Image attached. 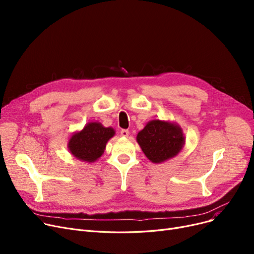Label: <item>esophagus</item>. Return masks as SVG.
I'll use <instances>...</instances> for the list:
<instances>
[{"label":"esophagus","instance_id":"1","mask_svg":"<svg viewBox=\"0 0 254 254\" xmlns=\"http://www.w3.org/2000/svg\"><path fill=\"white\" fill-rule=\"evenodd\" d=\"M129 135V131L127 130V129H122V130H120V136H122V137H127Z\"/></svg>","mask_w":254,"mask_h":254}]
</instances>
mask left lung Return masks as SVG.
I'll list each match as a JSON object with an SVG mask.
<instances>
[{"instance_id": "1", "label": "left lung", "mask_w": 254, "mask_h": 254, "mask_svg": "<svg viewBox=\"0 0 254 254\" xmlns=\"http://www.w3.org/2000/svg\"><path fill=\"white\" fill-rule=\"evenodd\" d=\"M137 142L151 163L162 164L178 155L185 145V135L178 124L153 119L138 132Z\"/></svg>"}]
</instances>
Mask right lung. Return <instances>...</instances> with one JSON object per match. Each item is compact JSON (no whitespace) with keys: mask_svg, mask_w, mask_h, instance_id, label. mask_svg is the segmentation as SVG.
Listing matches in <instances>:
<instances>
[{"mask_svg":"<svg viewBox=\"0 0 254 254\" xmlns=\"http://www.w3.org/2000/svg\"><path fill=\"white\" fill-rule=\"evenodd\" d=\"M114 135L113 127H105L99 122H91L71 136L68 141V149L79 161L93 163L103 155L106 144Z\"/></svg>","mask_w":254,"mask_h":254,"instance_id":"right-lung-1","label":"right lung"}]
</instances>
